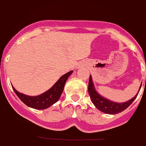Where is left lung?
<instances>
[{"label": "left lung", "instance_id": "obj_1", "mask_svg": "<svg viewBox=\"0 0 146 146\" xmlns=\"http://www.w3.org/2000/svg\"><path fill=\"white\" fill-rule=\"evenodd\" d=\"M141 86L142 84L140 85V88H141ZM140 90H139V91H140ZM138 93L132 99L126 102H114L110 101L109 99H107L106 98L103 97L101 95H99L95 90L91 76H90V78H89L88 94L90 95L91 101H92V102L94 103V104L97 109H99L100 111L103 112V113H107V114H117V113H121L122 111H123L124 110H126L129 106L131 103L133 102L134 100L136 99Z\"/></svg>", "mask_w": 146, "mask_h": 146}]
</instances>
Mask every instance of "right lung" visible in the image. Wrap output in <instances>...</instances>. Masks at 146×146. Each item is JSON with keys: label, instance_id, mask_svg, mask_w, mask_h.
<instances>
[{"label": "right lung", "instance_id": "right-lung-1", "mask_svg": "<svg viewBox=\"0 0 146 146\" xmlns=\"http://www.w3.org/2000/svg\"><path fill=\"white\" fill-rule=\"evenodd\" d=\"M72 72L73 71H70V72H67L66 74L61 76L60 79L55 82L51 88L38 96H27L25 94L18 92L13 86L12 88L15 94H17V96L19 97V99L24 104H26L27 106L36 110L47 109L49 107L58 101L60 95L64 91L66 82L68 77L72 74Z\"/></svg>", "mask_w": 146, "mask_h": 146}]
</instances>
